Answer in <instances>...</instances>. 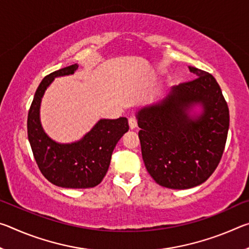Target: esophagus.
Returning a JSON list of instances; mask_svg holds the SVG:
<instances>
[{
	"label": "esophagus",
	"instance_id": "obj_1",
	"mask_svg": "<svg viewBox=\"0 0 249 249\" xmlns=\"http://www.w3.org/2000/svg\"><path fill=\"white\" fill-rule=\"evenodd\" d=\"M128 124H129L130 129L136 128V126H137V120L135 119V117H129V119H128Z\"/></svg>",
	"mask_w": 249,
	"mask_h": 249
}]
</instances>
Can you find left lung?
Segmentation results:
<instances>
[{
	"label": "left lung",
	"instance_id": "left-lung-1",
	"mask_svg": "<svg viewBox=\"0 0 249 249\" xmlns=\"http://www.w3.org/2000/svg\"><path fill=\"white\" fill-rule=\"evenodd\" d=\"M189 69L196 79L172 87L165 99L137 113L147 171L158 184L178 190L210 178L220 163L230 126L229 107L215 78ZM196 105L202 107L197 117L190 113Z\"/></svg>",
	"mask_w": 249,
	"mask_h": 249
}]
</instances>
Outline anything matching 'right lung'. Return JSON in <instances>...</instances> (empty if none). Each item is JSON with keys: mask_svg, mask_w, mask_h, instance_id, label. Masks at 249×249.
Instances as JSON below:
<instances>
[{"mask_svg": "<svg viewBox=\"0 0 249 249\" xmlns=\"http://www.w3.org/2000/svg\"><path fill=\"white\" fill-rule=\"evenodd\" d=\"M78 65L59 69L43 79L28 111L27 134L39 170L49 182L61 188L87 189L107 175L117 142L129 129L126 117L100 120L82 140L59 144L44 132L39 119L41 98L54 78L73 74Z\"/></svg>", "mask_w": 249, "mask_h": 249, "instance_id": "obj_1", "label": "right lung"}]
</instances>
